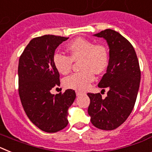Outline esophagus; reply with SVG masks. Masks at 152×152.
Masks as SVG:
<instances>
[{"label":"esophagus","mask_w":152,"mask_h":152,"mask_svg":"<svg viewBox=\"0 0 152 152\" xmlns=\"http://www.w3.org/2000/svg\"><path fill=\"white\" fill-rule=\"evenodd\" d=\"M82 94V92H80V91H76V95H77V96H80V95Z\"/></svg>","instance_id":"esophagus-1"}]
</instances>
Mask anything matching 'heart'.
Masks as SVG:
<instances>
[{"instance_id":"1","label":"heart","mask_w":152,"mask_h":152,"mask_svg":"<svg viewBox=\"0 0 152 152\" xmlns=\"http://www.w3.org/2000/svg\"><path fill=\"white\" fill-rule=\"evenodd\" d=\"M69 56L56 53L53 63L60 74L66 75L71 72L73 61H80L81 72L75 73L64 79V86L68 89L84 91L95 79V73L100 74L107 68L110 55L107 47L103 43L95 44L92 40L77 38L67 46Z\"/></svg>"}]
</instances>
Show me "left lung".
Here are the masks:
<instances>
[{
    "mask_svg": "<svg viewBox=\"0 0 152 152\" xmlns=\"http://www.w3.org/2000/svg\"><path fill=\"white\" fill-rule=\"evenodd\" d=\"M94 36L105 39L110 48L107 72L98 84L109 91L106 98H102L100 93H88V114L95 127L113 130L126 121L133 110L140 84V67L133 46L121 34L107 29Z\"/></svg>",
    "mask_w": 152,
    "mask_h": 152,
    "instance_id": "1",
    "label": "left lung"
}]
</instances>
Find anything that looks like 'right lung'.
<instances>
[{
	"mask_svg": "<svg viewBox=\"0 0 152 152\" xmlns=\"http://www.w3.org/2000/svg\"><path fill=\"white\" fill-rule=\"evenodd\" d=\"M68 37L44 35L33 38L19 59V95L30 121L39 129L56 132L68 125V110L76 94L72 89L56 95L51 90L60 85L53 63L55 51Z\"/></svg>",
	"mask_w": 152,
	"mask_h": 152,
	"instance_id": "right-lung-1",
	"label": "right lung"
}]
</instances>
